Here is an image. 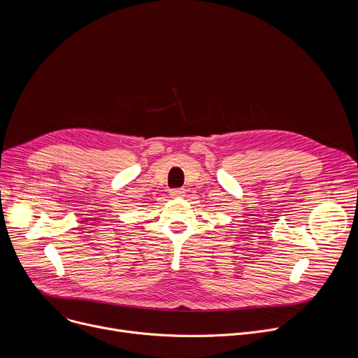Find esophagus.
<instances>
[{
	"label": "esophagus",
	"instance_id": "1",
	"mask_svg": "<svg viewBox=\"0 0 358 358\" xmlns=\"http://www.w3.org/2000/svg\"><path fill=\"white\" fill-rule=\"evenodd\" d=\"M170 192H171V196H174V198H182L185 195V191L181 188H174Z\"/></svg>",
	"mask_w": 358,
	"mask_h": 358
}]
</instances>
